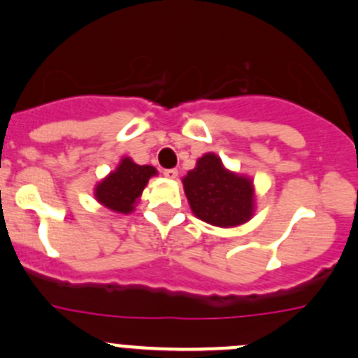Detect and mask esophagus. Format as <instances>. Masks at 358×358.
<instances>
[{"label":"esophagus","instance_id":"esophagus-1","mask_svg":"<svg viewBox=\"0 0 358 358\" xmlns=\"http://www.w3.org/2000/svg\"><path fill=\"white\" fill-rule=\"evenodd\" d=\"M164 176L167 179H176V178H178V171H176V169H165Z\"/></svg>","mask_w":358,"mask_h":358}]
</instances>
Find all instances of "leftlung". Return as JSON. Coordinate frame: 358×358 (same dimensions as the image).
<instances>
[{"label": "left lung", "mask_w": 358, "mask_h": 358, "mask_svg": "<svg viewBox=\"0 0 358 358\" xmlns=\"http://www.w3.org/2000/svg\"><path fill=\"white\" fill-rule=\"evenodd\" d=\"M184 193L194 215L217 227H234L252 219L255 191L252 179L234 174L215 153L198 158L182 179Z\"/></svg>", "instance_id": "obj_1"}]
</instances>
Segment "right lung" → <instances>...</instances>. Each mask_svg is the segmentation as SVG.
<instances>
[{
	"label": "right lung",
	"mask_w": 358,
	"mask_h": 358,
	"mask_svg": "<svg viewBox=\"0 0 358 358\" xmlns=\"http://www.w3.org/2000/svg\"><path fill=\"white\" fill-rule=\"evenodd\" d=\"M152 176H157L152 165H138L125 157L115 171L96 184L94 198L113 212L131 213Z\"/></svg>",
	"instance_id": "right-lung-1"
}]
</instances>
